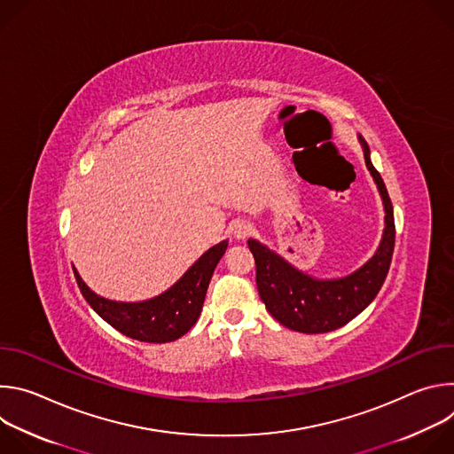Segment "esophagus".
I'll use <instances>...</instances> for the list:
<instances>
[{
    "instance_id": "obj_1",
    "label": "esophagus",
    "mask_w": 454,
    "mask_h": 454,
    "mask_svg": "<svg viewBox=\"0 0 454 454\" xmlns=\"http://www.w3.org/2000/svg\"><path fill=\"white\" fill-rule=\"evenodd\" d=\"M231 233H233L235 239L244 240V239H247L253 233V224L247 223V221H235L231 224Z\"/></svg>"
}]
</instances>
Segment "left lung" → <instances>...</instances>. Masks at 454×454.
<instances>
[{"label": "left lung", "instance_id": "1", "mask_svg": "<svg viewBox=\"0 0 454 454\" xmlns=\"http://www.w3.org/2000/svg\"><path fill=\"white\" fill-rule=\"evenodd\" d=\"M364 149V161L373 176L386 210V228L377 253L370 261L340 280H314L293 266L282 256L256 242L247 240L256 264V287L270 314L284 327L303 334H321L336 331L363 312L377 296L392 264L395 247L394 207L380 174L370 161V149L359 137Z\"/></svg>", "mask_w": 454, "mask_h": 454}]
</instances>
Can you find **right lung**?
I'll use <instances>...</instances> for the list:
<instances>
[{"mask_svg":"<svg viewBox=\"0 0 454 454\" xmlns=\"http://www.w3.org/2000/svg\"><path fill=\"white\" fill-rule=\"evenodd\" d=\"M226 247V240L214 246L168 291L140 303H120L100 298L90 291L75 270L74 273L86 301L113 329L137 341L168 343L196 325L210 278Z\"/></svg>","mask_w":454,"mask_h":454,"instance_id":"obj_1","label":"right lung"}]
</instances>
